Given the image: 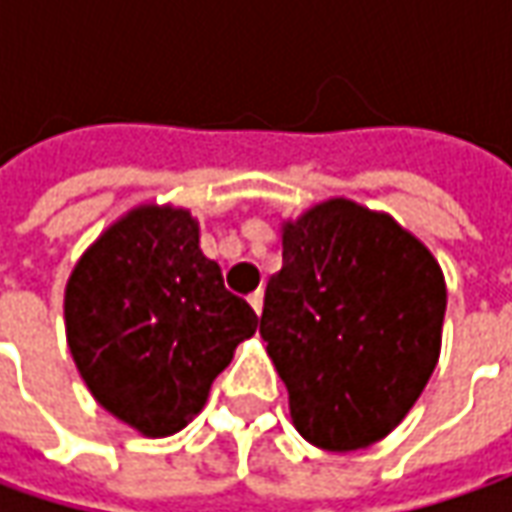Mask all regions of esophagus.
Listing matches in <instances>:
<instances>
[{
	"label": "esophagus",
	"mask_w": 512,
	"mask_h": 512,
	"mask_svg": "<svg viewBox=\"0 0 512 512\" xmlns=\"http://www.w3.org/2000/svg\"><path fill=\"white\" fill-rule=\"evenodd\" d=\"M247 302H250V307H253L256 313H262V302H265V293H262V290H256V293H250V296H247Z\"/></svg>",
	"instance_id": "esophagus-1"
}]
</instances>
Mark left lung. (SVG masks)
<instances>
[{
    "instance_id": "left-lung-1",
    "label": "left lung",
    "mask_w": 512,
    "mask_h": 512,
    "mask_svg": "<svg viewBox=\"0 0 512 512\" xmlns=\"http://www.w3.org/2000/svg\"><path fill=\"white\" fill-rule=\"evenodd\" d=\"M444 305L436 259L390 216L330 199L285 225L259 333L307 442L359 450L402 422L439 362Z\"/></svg>"
}]
</instances>
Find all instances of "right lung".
Returning <instances> with one entry per match:
<instances>
[{
	"label": "right lung",
	"instance_id": "add662e5",
	"mask_svg": "<svg viewBox=\"0 0 512 512\" xmlns=\"http://www.w3.org/2000/svg\"><path fill=\"white\" fill-rule=\"evenodd\" d=\"M73 362L108 413L170 436L202 410L256 313L225 287L187 210L142 207L82 256L65 293Z\"/></svg>",
	"mask_w": 512,
	"mask_h": 512
}]
</instances>
